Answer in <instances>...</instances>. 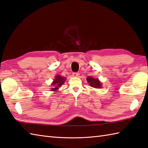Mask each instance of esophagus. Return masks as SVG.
Returning a JSON list of instances; mask_svg holds the SVG:
<instances>
[{"mask_svg": "<svg viewBox=\"0 0 148 148\" xmlns=\"http://www.w3.org/2000/svg\"><path fill=\"white\" fill-rule=\"evenodd\" d=\"M80 75L79 73H73V76L75 77H77Z\"/></svg>", "mask_w": 148, "mask_h": 148, "instance_id": "1", "label": "esophagus"}]
</instances>
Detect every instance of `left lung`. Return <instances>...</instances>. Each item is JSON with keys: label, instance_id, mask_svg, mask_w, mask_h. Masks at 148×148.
Segmentation results:
<instances>
[{"label": "left lung", "instance_id": "obj_1", "mask_svg": "<svg viewBox=\"0 0 148 148\" xmlns=\"http://www.w3.org/2000/svg\"><path fill=\"white\" fill-rule=\"evenodd\" d=\"M87 81L88 82V83L89 84L90 86L92 87L100 88L102 87V84L97 78H94L93 77H88L87 78Z\"/></svg>", "mask_w": 148, "mask_h": 148}]
</instances>
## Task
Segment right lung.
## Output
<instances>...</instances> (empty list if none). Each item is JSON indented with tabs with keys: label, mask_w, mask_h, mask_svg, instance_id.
Wrapping results in <instances>:
<instances>
[{
	"label": "right lung",
	"mask_w": 148,
	"mask_h": 148,
	"mask_svg": "<svg viewBox=\"0 0 148 148\" xmlns=\"http://www.w3.org/2000/svg\"><path fill=\"white\" fill-rule=\"evenodd\" d=\"M65 80V77H62L60 75H56L54 79L53 82L51 84L52 88L51 90L57 91L59 89V88L64 84Z\"/></svg>",
	"instance_id": "1"
}]
</instances>
